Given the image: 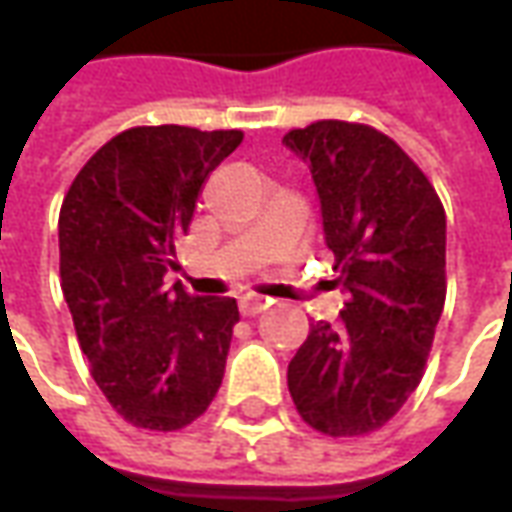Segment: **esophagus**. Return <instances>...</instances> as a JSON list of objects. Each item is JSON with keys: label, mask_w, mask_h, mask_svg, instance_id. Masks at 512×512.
I'll return each instance as SVG.
<instances>
[{"label": "esophagus", "mask_w": 512, "mask_h": 512, "mask_svg": "<svg viewBox=\"0 0 512 512\" xmlns=\"http://www.w3.org/2000/svg\"><path fill=\"white\" fill-rule=\"evenodd\" d=\"M238 307H241V315H244V318H255V315L268 310V301L260 299V296H246V299H241Z\"/></svg>", "instance_id": "esophagus-1"}]
</instances>
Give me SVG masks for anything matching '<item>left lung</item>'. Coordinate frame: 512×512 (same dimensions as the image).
Here are the masks:
<instances>
[{
  "mask_svg": "<svg viewBox=\"0 0 512 512\" xmlns=\"http://www.w3.org/2000/svg\"><path fill=\"white\" fill-rule=\"evenodd\" d=\"M282 145L310 167L348 293L340 321L312 323L290 359V397L326 436H362L422 378L447 296V216L422 169L376 128L318 120Z\"/></svg>",
  "mask_w": 512,
  "mask_h": 512,
  "instance_id": "1",
  "label": "left lung"
}]
</instances>
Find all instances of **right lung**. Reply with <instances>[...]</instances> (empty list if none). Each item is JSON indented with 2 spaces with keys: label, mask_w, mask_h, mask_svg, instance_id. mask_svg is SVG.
<instances>
[{
  "label": "right lung",
  "mask_w": 512,
  "mask_h": 512,
  "mask_svg": "<svg viewBox=\"0 0 512 512\" xmlns=\"http://www.w3.org/2000/svg\"><path fill=\"white\" fill-rule=\"evenodd\" d=\"M241 131L139 126L109 139L62 200L60 279L90 373L120 417L178 430L219 392L238 323L230 296L164 288L213 169Z\"/></svg>",
  "instance_id": "obj_1"
}]
</instances>
